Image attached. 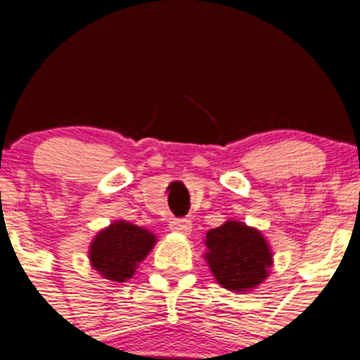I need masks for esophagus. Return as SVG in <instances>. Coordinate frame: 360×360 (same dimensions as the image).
Returning a JSON list of instances; mask_svg holds the SVG:
<instances>
[{"mask_svg":"<svg viewBox=\"0 0 360 360\" xmlns=\"http://www.w3.org/2000/svg\"><path fill=\"white\" fill-rule=\"evenodd\" d=\"M170 230L177 231V233L190 235L191 233V221L186 217H179V219L170 221Z\"/></svg>","mask_w":360,"mask_h":360,"instance_id":"34e87169","label":"esophagus"}]
</instances>
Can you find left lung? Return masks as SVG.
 Masks as SVG:
<instances>
[{
    "label": "left lung",
    "instance_id": "8db88e82",
    "mask_svg": "<svg viewBox=\"0 0 360 360\" xmlns=\"http://www.w3.org/2000/svg\"><path fill=\"white\" fill-rule=\"evenodd\" d=\"M207 263L230 291H249L266 278L271 252L263 235L238 221H226L205 235Z\"/></svg>",
    "mask_w": 360,
    "mask_h": 360
}]
</instances>
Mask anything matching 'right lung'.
Returning a JSON list of instances; mask_svg holds the SVG:
<instances>
[{
  "label": "right lung",
  "mask_w": 360,
  "mask_h": 360,
  "mask_svg": "<svg viewBox=\"0 0 360 360\" xmlns=\"http://www.w3.org/2000/svg\"><path fill=\"white\" fill-rule=\"evenodd\" d=\"M155 242V235L144 228L116 221L94 238L90 263L108 281L125 282L134 275L137 263L153 249Z\"/></svg>",
  "instance_id": "obj_1"
}]
</instances>
